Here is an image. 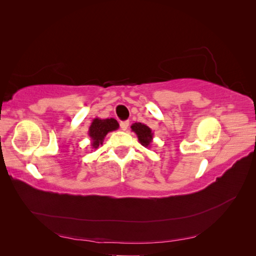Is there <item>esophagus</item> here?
<instances>
[{
    "label": "esophagus",
    "mask_w": 256,
    "mask_h": 256,
    "mask_svg": "<svg viewBox=\"0 0 256 256\" xmlns=\"http://www.w3.org/2000/svg\"><path fill=\"white\" fill-rule=\"evenodd\" d=\"M120 129H122V130L125 131V130H127V129H128V127H129V122H128V120L120 122Z\"/></svg>",
    "instance_id": "34e87169"
}]
</instances>
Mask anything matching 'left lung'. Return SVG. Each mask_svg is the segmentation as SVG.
Here are the masks:
<instances>
[{
  "instance_id": "left-lung-1",
  "label": "left lung",
  "mask_w": 256,
  "mask_h": 256,
  "mask_svg": "<svg viewBox=\"0 0 256 256\" xmlns=\"http://www.w3.org/2000/svg\"><path fill=\"white\" fill-rule=\"evenodd\" d=\"M131 130L136 134L138 142L146 148H150L152 143L154 134L152 129L143 122H134L131 125Z\"/></svg>"
}]
</instances>
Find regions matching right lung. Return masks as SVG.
<instances>
[{
    "label": "right lung",
    "mask_w": 256,
    "mask_h": 256,
    "mask_svg": "<svg viewBox=\"0 0 256 256\" xmlns=\"http://www.w3.org/2000/svg\"><path fill=\"white\" fill-rule=\"evenodd\" d=\"M118 122L114 118H94L88 128V136L90 138L92 148L97 150L99 145H102L106 136L111 131L118 130Z\"/></svg>",
    "instance_id": "right-lung-1"
}]
</instances>
